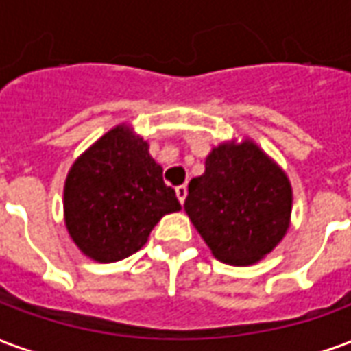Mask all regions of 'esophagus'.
<instances>
[{
  "label": "esophagus",
  "mask_w": 351,
  "mask_h": 351,
  "mask_svg": "<svg viewBox=\"0 0 351 351\" xmlns=\"http://www.w3.org/2000/svg\"><path fill=\"white\" fill-rule=\"evenodd\" d=\"M175 191H176V197H178V201L184 203V201H186V195H188V188H186V186H178Z\"/></svg>",
  "instance_id": "34e87169"
}]
</instances>
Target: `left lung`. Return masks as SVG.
<instances>
[{"mask_svg": "<svg viewBox=\"0 0 351 351\" xmlns=\"http://www.w3.org/2000/svg\"><path fill=\"white\" fill-rule=\"evenodd\" d=\"M184 208L216 258L250 265L286 235L291 186L254 143L221 145L191 178Z\"/></svg>", "mask_w": 351, "mask_h": 351, "instance_id": "left-lung-1", "label": "left lung"}]
</instances>
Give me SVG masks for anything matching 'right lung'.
<instances>
[{
    "label": "right lung",
    "instance_id": "obj_1",
    "mask_svg": "<svg viewBox=\"0 0 351 351\" xmlns=\"http://www.w3.org/2000/svg\"><path fill=\"white\" fill-rule=\"evenodd\" d=\"M64 201L69 235L101 263L141 250L161 216L180 210L148 143L123 125L105 133L75 161Z\"/></svg>",
    "mask_w": 351,
    "mask_h": 351
}]
</instances>
